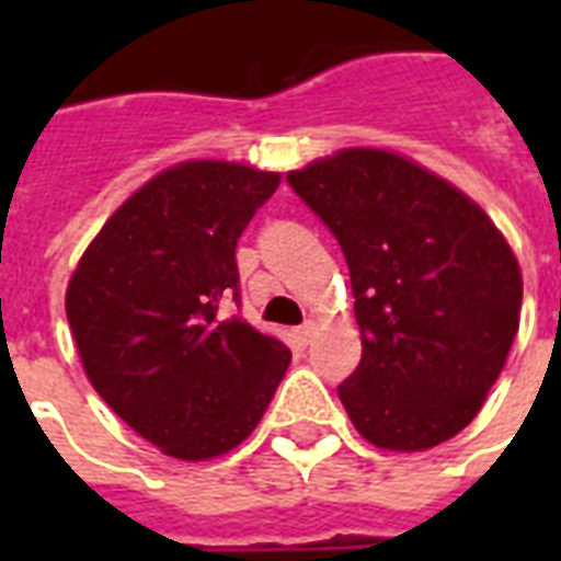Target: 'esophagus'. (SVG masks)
<instances>
[{
	"instance_id": "obj_1",
	"label": "esophagus",
	"mask_w": 561,
	"mask_h": 561,
	"mask_svg": "<svg viewBox=\"0 0 561 561\" xmlns=\"http://www.w3.org/2000/svg\"><path fill=\"white\" fill-rule=\"evenodd\" d=\"M314 320H306V323L299 325L297 329V343L299 346H308V343H311V337H314Z\"/></svg>"
}]
</instances>
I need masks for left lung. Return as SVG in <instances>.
Here are the masks:
<instances>
[{"mask_svg": "<svg viewBox=\"0 0 561 561\" xmlns=\"http://www.w3.org/2000/svg\"><path fill=\"white\" fill-rule=\"evenodd\" d=\"M337 238L360 325L358 369L337 387L378 448L425 451L478 416L522 314V271L460 188L378 148L288 174Z\"/></svg>", "mask_w": 561, "mask_h": 561, "instance_id": "left-lung-1", "label": "left lung"}]
</instances>
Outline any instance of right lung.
<instances>
[{
    "label": "right lung",
    "mask_w": 561,
    "mask_h": 561,
    "mask_svg": "<svg viewBox=\"0 0 561 561\" xmlns=\"http://www.w3.org/2000/svg\"><path fill=\"white\" fill-rule=\"evenodd\" d=\"M276 188V171L180 162L110 215L69 279L87 378L169 457L211 460L244 443L288 369L285 343L220 311L241 302L238 238Z\"/></svg>",
    "instance_id": "add662e5"
}]
</instances>
